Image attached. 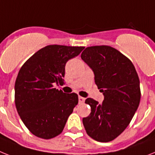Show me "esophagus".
<instances>
[{"label": "esophagus", "mask_w": 155, "mask_h": 155, "mask_svg": "<svg viewBox=\"0 0 155 155\" xmlns=\"http://www.w3.org/2000/svg\"><path fill=\"white\" fill-rule=\"evenodd\" d=\"M84 101H85V98H84V97H81V96H80V97H79V103L83 104L84 102Z\"/></svg>", "instance_id": "1"}]
</instances>
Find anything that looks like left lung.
I'll use <instances>...</instances> for the list:
<instances>
[{"mask_svg": "<svg viewBox=\"0 0 155 155\" xmlns=\"http://www.w3.org/2000/svg\"><path fill=\"white\" fill-rule=\"evenodd\" d=\"M81 58L92 68L105 97L102 104L91 97L85 100L91 112L83 118V124L93 140L112 141L128 127L140 105V79L132 62L109 45L86 48Z\"/></svg>", "mask_w": 155, "mask_h": 155, "instance_id": "1", "label": "left lung"}]
</instances>
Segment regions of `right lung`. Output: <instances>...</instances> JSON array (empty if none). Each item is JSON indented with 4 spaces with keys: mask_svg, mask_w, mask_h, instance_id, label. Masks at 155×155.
Listing matches in <instances>:
<instances>
[{
    "mask_svg": "<svg viewBox=\"0 0 155 155\" xmlns=\"http://www.w3.org/2000/svg\"><path fill=\"white\" fill-rule=\"evenodd\" d=\"M84 46L49 45L31 56L19 69L15 84V103L22 121L31 133L49 140L61 133L78 104L75 93L54 88L63 84L65 64Z\"/></svg>",
    "mask_w": 155,
    "mask_h": 155,
    "instance_id": "1",
    "label": "right lung"
}]
</instances>
